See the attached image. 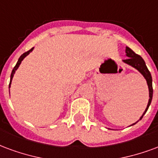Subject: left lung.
<instances>
[{
    "instance_id": "8db88e82",
    "label": "left lung",
    "mask_w": 158,
    "mask_h": 158,
    "mask_svg": "<svg viewBox=\"0 0 158 158\" xmlns=\"http://www.w3.org/2000/svg\"><path fill=\"white\" fill-rule=\"evenodd\" d=\"M126 56L128 57V58L123 60L124 63H126L127 64H129L131 67L135 68V69L138 70L139 72L143 75L145 79L147 80V84H148V89H149V100H148V106H147V108L145 110L144 113L142 114V115L140 118V120H141L142 117H143V115L146 114V112L148 110V107L150 106L152 100V94H153V89H152V75H151L150 71L148 70L147 65L145 64V61L143 60V58H141V56H139L138 54H136L135 52H133L132 50L130 48H128V47L126 48ZM136 122H135L132 125H131V126L135 125V124H136Z\"/></svg>"
}]
</instances>
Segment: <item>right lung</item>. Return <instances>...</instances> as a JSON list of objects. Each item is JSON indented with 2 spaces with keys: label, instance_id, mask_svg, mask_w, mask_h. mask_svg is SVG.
<instances>
[{
  "label": "right lung",
  "instance_id": "right-lung-1",
  "mask_svg": "<svg viewBox=\"0 0 158 158\" xmlns=\"http://www.w3.org/2000/svg\"><path fill=\"white\" fill-rule=\"evenodd\" d=\"M33 48H31V49L29 50V51H27V52H24L23 54H22L21 55V57L19 58V59H18V61H17V64H16V66L13 68V69H12V72H11V73H10V84H9V88L10 87V84H11V80H12V78H13V76H14V73H15V72H16V70L18 69V67H19V65L21 64V63H22V61H23V59L25 58V57H27V56L28 55L29 53L33 50Z\"/></svg>",
  "mask_w": 158,
  "mask_h": 158
}]
</instances>
